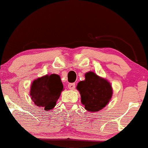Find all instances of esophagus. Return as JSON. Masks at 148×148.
<instances>
[{
    "instance_id": "esophagus-1",
    "label": "esophagus",
    "mask_w": 148,
    "mask_h": 148,
    "mask_svg": "<svg viewBox=\"0 0 148 148\" xmlns=\"http://www.w3.org/2000/svg\"><path fill=\"white\" fill-rule=\"evenodd\" d=\"M75 84L74 83H71V84H68V87H69V89L71 90H74V88H75Z\"/></svg>"
}]
</instances>
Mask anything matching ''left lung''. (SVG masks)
Returning <instances> with one entry per match:
<instances>
[{
    "instance_id": "8db88e82",
    "label": "left lung",
    "mask_w": 148,
    "mask_h": 148,
    "mask_svg": "<svg viewBox=\"0 0 148 148\" xmlns=\"http://www.w3.org/2000/svg\"><path fill=\"white\" fill-rule=\"evenodd\" d=\"M81 101L88 111H99L105 107L112 96L111 84L94 72L86 73L85 80L77 84Z\"/></svg>"
}]
</instances>
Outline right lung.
Here are the masks:
<instances>
[{
    "label": "right lung",
    "instance_id": "obj_1",
    "mask_svg": "<svg viewBox=\"0 0 148 148\" xmlns=\"http://www.w3.org/2000/svg\"><path fill=\"white\" fill-rule=\"evenodd\" d=\"M60 76L57 74L46 75L38 78L31 85L30 96L35 104L42 107V109L49 111L56 105L63 90Z\"/></svg>",
    "mask_w": 148,
    "mask_h": 148
}]
</instances>
